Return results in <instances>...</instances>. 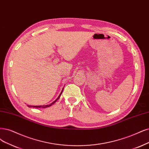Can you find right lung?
<instances>
[{
    "label": "right lung",
    "instance_id": "add662e5",
    "mask_svg": "<svg viewBox=\"0 0 149 149\" xmlns=\"http://www.w3.org/2000/svg\"><path fill=\"white\" fill-rule=\"evenodd\" d=\"M63 89H64V88H63V90H62V91H61V93H60V95H59V96L58 97V98L56 99V100H55L54 101H53L52 103H51L50 104H48V105H45V106H29V105H27V106L28 107H33V108H43V109H45V108H47V107H49V106H51L52 104H54L55 102H56V101H57V100H59V98L60 97V96H61V94H62V93H63Z\"/></svg>",
    "mask_w": 149,
    "mask_h": 149
}]
</instances>
